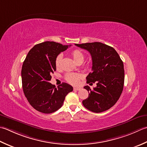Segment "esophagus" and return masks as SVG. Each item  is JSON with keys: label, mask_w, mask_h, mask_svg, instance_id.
I'll return each mask as SVG.
<instances>
[{"label": "esophagus", "mask_w": 147, "mask_h": 147, "mask_svg": "<svg viewBox=\"0 0 147 147\" xmlns=\"http://www.w3.org/2000/svg\"><path fill=\"white\" fill-rule=\"evenodd\" d=\"M73 89H74V90H80V89H81V88H80V87H74Z\"/></svg>", "instance_id": "esophagus-1"}]
</instances>
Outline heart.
Wrapping results in <instances>:
<instances>
[{
    "mask_svg": "<svg viewBox=\"0 0 147 147\" xmlns=\"http://www.w3.org/2000/svg\"><path fill=\"white\" fill-rule=\"evenodd\" d=\"M71 56L73 57V60L75 61L77 64L80 62H83V60L85 59V55L83 53V51L78 49L74 50L72 51ZM62 59V55H59L58 56L56 57L55 62V67L57 69H59L60 67V65H61V62ZM82 76L78 73H67L65 76V79L68 83L72 85H76L78 83L80 79L81 78Z\"/></svg>",
    "mask_w": 147,
    "mask_h": 147,
    "instance_id": "obj_1",
    "label": "heart"
}]
</instances>
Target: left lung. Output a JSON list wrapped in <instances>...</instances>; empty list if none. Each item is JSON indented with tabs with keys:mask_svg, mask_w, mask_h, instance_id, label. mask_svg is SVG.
Returning <instances> with one entry per match:
<instances>
[{
	"mask_svg": "<svg viewBox=\"0 0 147 147\" xmlns=\"http://www.w3.org/2000/svg\"><path fill=\"white\" fill-rule=\"evenodd\" d=\"M90 53L92 60V72L86 78L87 83L96 82L97 87L91 90L84 88L88 97L82 103L94 113L108 110L119 100L124 83V69L122 60L113 47L99 42L75 44ZM90 83V84H91Z\"/></svg>",
	"mask_w": 147,
	"mask_h": 147,
	"instance_id": "8db88e82",
	"label": "left lung"
}]
</instances>
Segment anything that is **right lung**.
I'll return each mask as SVG.
<instances>
[{
	"label": "right lung",
	"instance_id": "right-lung-1",
	"mask_svg": "<svg viewBox=\"0 0 147 147\" xmlns=\"http://www.w3.org/2000/svg\"><path fill=\"white\" fill-rule=\"evenodd\" d=\"M68 47L45 41L34 46L26 57L22 68L23 90L28 102L37 111L51 113L58 110L67 94L73 90L67 83H62L55 88L50 83L51 73L56 71V57Z\"/></svg>",
	"mask_w": 147,
	"mask_h": 147
}]
</instances>
